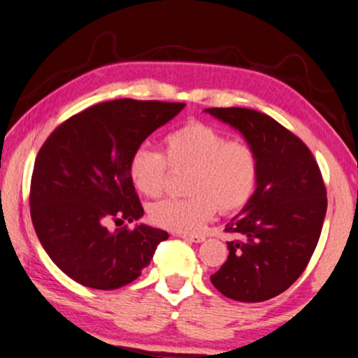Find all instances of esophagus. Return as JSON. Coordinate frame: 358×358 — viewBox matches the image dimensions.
I'll return each instance as SVG.
<instances>
[{
    "mask_svg": "<svg viewBox=\"0 0 358 358\" xmlns=\"http://www.w3.org/2000/svg\"><path fill=\"white\" fill-rule=\"evenodd\" d=\"M182 238L188 243H203V241H205V238L198 236V234H182Z\"/></svg>",
    "mask_w": 358,
    "mask_h": 358,
    "instance_id": "34e87169",
    "label": "esophagus"
}]
</instances>
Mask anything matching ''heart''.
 Listing matches in <instances>:
<instances>
[{
    "label": "heart",
    "mask_w": 358,
    "mask_h": 358,
    "mask_svg": "<svg viewBox=\"0 0 358 358\" xmlns=\"http://www.w3.org/2000/svg\"><path fill=\"white\" fill-rule=\"evenodd\" d=\"M165 157L150 147H138L129 158V178L145 196L164 189L166 164L189 169L188 198H165L150 208L157 226L176 233H196L216 210L234 211L250 201L257 183V157L241 140H226L224 134L203 122H188L164 138ZM167 160L165 161L164 158Z\"/></svg>",
    "instance_id": "obj_1"
}]
</instances>
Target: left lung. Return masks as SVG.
<instances>
[{"label":"left lung","mask_w":358,"mask_h":358,"mask_svg":"<svg viewBox=\"0 0 358 358\" xmlns=\"http://www.w3.org/2000/svg\"><path fill=\"white\" fill-rule=\"evenodd\" d=\"M238 130L257 157L256 189L226 226L228 261L211 282L239 302H262L291 287L317 246L327 192L301 138L269 115L243 107L205 108Z\"/></svg>","instance_id":"left-lung-1"}]
</instances>
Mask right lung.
<instances>
[{
  "label": "right lung",
  "mask_w": 358,
  "mask_h": 358,
  "mask_svg": "<svg viewBox=\"0 0 358 358\" xmlns=\"http://www.w3.org/2000/svg\"><path fill=\"white\" fill-rule=\"evenodd\" d=\"M183 107L134 99L102 102L67 119L41 147L31 178V220L44 251L76 282L101 291L125 286L169 238L143 223L115 231L107 223L143 216L129 158Z\"/></svg>",
  "instance_id": "add662e5"
}]
</instances>
